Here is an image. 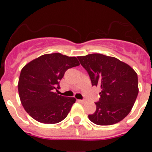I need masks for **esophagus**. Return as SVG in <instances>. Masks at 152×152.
Wrapping results in <instances>:
<instances>
[{"instance_id": "1", "label": "esophagus", "mask_w": 152, "mask_h": 152, "mask_svg": "<svg viewBox=\"0 0 152 152\" xmlns=\"http://www.w3.org/2000/svg\"><path fill=\"white\" fill-rule=\"evenodd\" d=\"M78 102L80 103H86L85 100H78Z\"/></svg>"}]
</instances>
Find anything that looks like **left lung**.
<instances>
[{
	"instance_id": "left-lung-1",
	"label": "left lung",
	"mask_w": 152,
	"mask_h": 152,
	"mask_svg": "<svg viewBox=\"0 0 152 152\" xmlns=\"http://www.w3.org/2000/svg\"><path fill=\"white\" fill-rule=\"evenodd\" d=\"M80 64L88 72L92 86H100L96 110L88 115L99 126L116 124L130 113L139 94L138 76L133 68L116 58L102 54L78 56Z\"/></svg>"
}]
</instances>
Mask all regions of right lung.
Returning a JSON list of instances; mask_svg holds the SVG:
<instances>
[{
  "mask_svg": "<svg viewBox=\"0 0 152 152\" xmlns=\"http://www.w3.org/2000/svg\"><path fill=\"white\" fill-rule=\"evenodd\" d=\"M79 64L76 57L52 53L36 58L22 68L19 96L31 117L45 124H55L66 118L76 99L58 95L56 90L60 88L59 80L64 72Z\"/></svg>",
  "mask_w": 152,
  "mask_h": 152,
  "instance_id": "right-lung-1",
  "label": "right lung"
}]
</instances>
